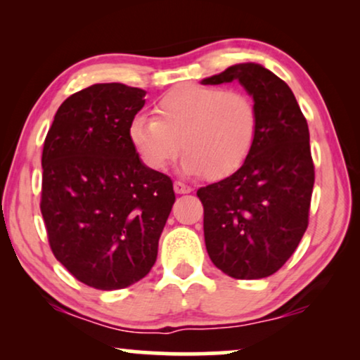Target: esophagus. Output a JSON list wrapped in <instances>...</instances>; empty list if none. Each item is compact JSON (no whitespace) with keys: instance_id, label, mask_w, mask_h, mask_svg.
<instances>
[{"instance_id":"1","label":"esophagus","mask_w":360,"mask_h":360,"mask_svg":"<svg viewBox=\"0 0 360 360\" xmlns=\"http://www.w3.org/2000/svg\"><path fill=\"white\" fill-rule=\"evenodd\" d=\"M174 190H175V193H179V195H185V193H190V191H191V186H190V185L181 184V181H175V184H174Z\"/></svg>"}]
</instances>
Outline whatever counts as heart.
Returning a JSON list of instances; mask_svg holds the SVG:
<instances>
[{
    "instance_id": "obj_1",
    "label": "heart",
    "mask_w": 360,
    "mask_h": 360,
    "mask_svg": "<svg viewBox=\"0 0 360 360\" xmlns=\"http://www.w3.org/2000/svg\"><path fill=\"white\" fill-rule=\"evenodd\" d=\"M259 122L257 105L245 93L186 83L159 98L154 120L132 117L127 137L150 170H165L181 144L184 174L221 180L248 162Z\"/></svg>"
}]
</instances>
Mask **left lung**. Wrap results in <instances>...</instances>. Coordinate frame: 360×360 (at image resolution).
I'll use <instances>...</instances> for the list:
<instances>
[{
	"mask_svg": "<svg viewBox=\"0 0 360 360\" xmlns=\"http://www.w3.org/2000/svg\"><path fill=\"white\" fill-rule=\"evenodd\" d=\"M234 80L257 105V142L236 174L196 195L211 262L233 278L255 280L277 272L298 248L308 228L314 167L307 120L287 83L254 62L201 83Z\"/></svg>",
	"mask_w": 360,
	"mask_h": 360,
	"instance_id": "obj_1",
	"label": "left lung"
}]
</instances>
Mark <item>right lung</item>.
Returning a JSON list of instances; mask_svg holds the SVG:
<instances>
[{
	"label": "right lung",
	"mask_w": 360,
	"mask_h": 360,
	"mask_svg": "<svg viewBox=\"0 0 360 360\" xmlns=\"http://www.w3.org/2000/svg\"><path fill=\"white\" fill-rule=\"evenodd\" d=\"M146 91L96 83L62 103L42 150L41 211L56 259L98 290L139 282L155 264L174 184L127 137Z\"/></svg>",
	"instance_id": "1"
}]
</instances>
